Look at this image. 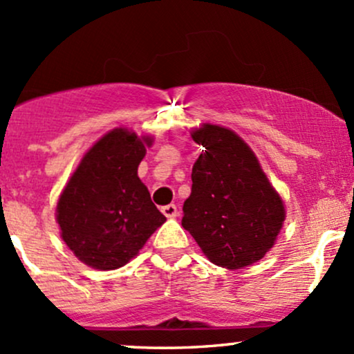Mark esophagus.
<instances>
[{"instance_id":"esophagus-1","label":"esophagus","mask_w":354,"mask_h":354,"mask_svg":"<svg viewBox=\"0 0 354 354\" xmlns=\"http://www.w3.org/2000/svg\"><path fill=\"white\" fill-rule=\"evenodd\" d=\"M161 213H163L166 218H176L178 216L176 205H166V206H163V208H161Z\"/></svg>"}]
</instances>
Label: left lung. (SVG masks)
<instances>
[{
    "instance_id": "left-lung-1",
    "label": "left lung",
    "mask_w": 354,
    "mask_h": 354,
    "mask_svg": "<svg viewBox=\"0 0 354 354\" xmlns=\"http://www.w3.org/2000/svg\"><path fill=\"white\" fill-rule=\"evenodd\" d=\"M205 148L191 173L183 228L214 265L239 270L261 259L284 221L279 194L245 141L231 129L205 124L193 133Z\"/></svg>"
}]
</instances>
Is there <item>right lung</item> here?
Instances as JSON below:
<instances>
[{"mask_svg":"<svg viewBox=\"0 0 354 354\" xmlns=\"http://www.w3.org/2000/svg\"><path fill=\"white\" fill-rule=\"evenodd\" d=\"M145 145L128 129H113L84 154L56 208L61 236L95 270L121 268L166 221L138 178Z\"/></svg>","mask_w":354,"mask_h":354,"instance_id":"right-lung-1","label":"right lung"}]
</instances>
